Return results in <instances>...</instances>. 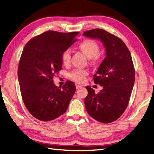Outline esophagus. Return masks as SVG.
Listing matches in <instances>:
<instances>
[{
	"label": "esophagus",
	"mask_w": 154,
	"mask_h": 154,
	"mask_svg": "<svg viewBox=\"0 0 154 154\" xmlns=\"http://www.w3.org/2000/svg\"><path fill=\"white\" fill-rule=\"evenodd\" d=\"M82 87V85H76V88H77V89H78V88H80Z\"/></svg>",
	"instance_id": "obj_1"
}]
</instances>
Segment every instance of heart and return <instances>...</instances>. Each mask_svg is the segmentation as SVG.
I'll return each mask as SVG.
<instances>
[{
    "label": "heart",
    "mask_w": 154,
    "mask_h": 154,
    "mask_svg": "<svg viewBox=\"0 0 154 154\" xmlns=\"http://www.w3.org/2000/svg\"><path fill=\"white\" fill-rule=\"evenodd\" d=\"M80 48L88 58H91L92 63L96 64L100 61V45L96 42L91 39L83 40L79 44ZM62 60L65 65H68L71 62V51L67 49L62 53ZM88 74V71L85 69H76L69 74V78L73 81L78 83H82L85 80V76Z\"/></svg>",
    "instance_id": "b5f03b06"
}]
</instances>
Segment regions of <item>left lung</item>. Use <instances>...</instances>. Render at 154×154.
<instances>
[{
    "label": "left lung",
    "instance_id": "left-lung-1",
    "mask_svg": "<svg viewBox=\"0 0 154 154\" xmlns=\"http://www.w3.org/2000/svg\"><path fill=\"white\" fill-rule=\"evenodd\" d=\"M83 35L100 39L106 50V57L93 76L96 84L103 88L96 94L90 86L86 87L85 108L97 122L110 123L123 114L129 103L135 80L131 54L122 39L103 29L87 31Z\"/></svg>",
    "mask_w": 154,
    "mask_h": 154
}]
</instances>
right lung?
Returning <instances> with one entry per match:
<instances>
[{"label": "right lung", "instance_id": "right-lung-1", "mask_svg": "<svg viewBox=\"0 0 154 154\" xmlns=\"http://www.w3.org/2000/svg\"><path fill=\"white\" fill-rule=\"evenodd\" d=\"M78 33L45 31L31 39L23 49L18 67L22 98L37 119L49 122L67 110L75 84L67 81L58 87L53 78L62 69V53L76 42Z\"/></svg>", "mask_w": 154, "mask_h": 154}]
</instances>
